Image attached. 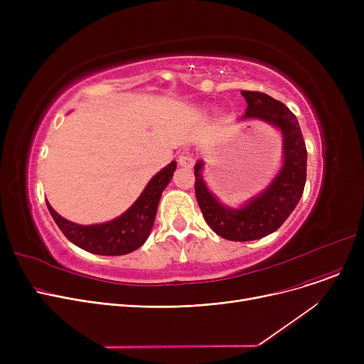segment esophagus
<instances>
[{
  "instance_id": "34e87169",
  "label": "esophagus",
  "mask_w": 364,
  "mask_h": 364,
  "mask_svg": "<svg viewBox=\"0 0 364 364\" xmlns=\"http://www.w3.org/2000/svg\"><path fill=\"white\" fill-rule=\"evenodd\" d=\"M178 165L184 166V168H192L195 165V159L188 151H183L178 158Z\"/></svg>"
}]
</instances>
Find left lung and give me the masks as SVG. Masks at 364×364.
<instances>
[{"label":"left lung","instance_id":"left-lung-1","mask_svg":"<svg viewBox=\"0 0 364 364\" xmlns=\"http://www.w3.org/2000/svg\"><path fill=\"white\" fill-rule=\"evenodd\" d=\"M247 107L242 119H259L280 129L283 165L262 192L240 208L223 205L203 180V161L195 165V192L205 221L213 230L235 242L269 236L286 221L298 205L307 180V149L295 114L282 102L259 91H242Z\"/></svg>","mask_w":364,"mask_h":364}]
</instances>
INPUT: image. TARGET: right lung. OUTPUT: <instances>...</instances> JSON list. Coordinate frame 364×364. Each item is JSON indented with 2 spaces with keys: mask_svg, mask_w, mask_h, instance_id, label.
<instances>
[{
  "mask_svg": "<svg viewBox=\"0 0 364 364\" xmlns=\"http://www.w3.org/2000/svg\"><path fill=\"white\" fill-rule=\"evenodd\" d=\"M176 168L177 162L172 161L161 169L122 215L103 224H75L57 214L48 200L47 208L62 233L81 250L97 255H125L139 250L147 240L162 192L174 176Z\"/></svg>",
  "mask_w": 364,
  "mask_h": 364,
  "instance_id": "right-lung-1",
  "label": "right lung"
}]
</instances>
